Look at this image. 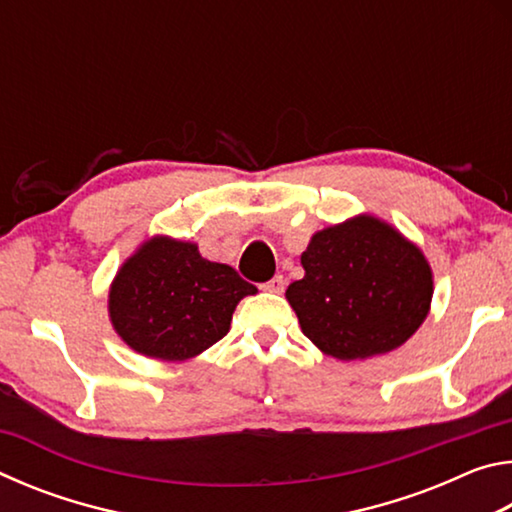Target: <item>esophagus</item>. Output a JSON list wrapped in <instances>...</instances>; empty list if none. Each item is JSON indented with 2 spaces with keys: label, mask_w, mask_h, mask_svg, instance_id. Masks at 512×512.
I'll return each mask as SVG.
<instances>
[{
  "label": "esophagus",
  "mask_w": 512,
  "mask_h": 512,
  "mask_svg": "<svg viewBox=\"0 0 512 512\" xmlns=\"http://www.w3.org/2000/svg\"><path fill=\"white\" fill-rule=\"evenodd\" d=\"M284 287H287V280H284L282 275H275L273 280H268L264 284V291H268V293H282Z\"/></svg>",
  "instance_id": "34e87169"
}]
</instances>
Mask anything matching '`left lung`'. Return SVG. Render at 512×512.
<instances>
[{
  "label": "left lung",
  "mask_w": 512,
  "mask_h": 512,
  "mask_svg": "<svg viewBox=\"0 0 512 512\" xmlns=\"http://www.w3.org/2000/svg\"><path fill=\"white\" fill-rule=\"evenodd\" d=\"M287 300L302 334L339 361L393 352L418 332L433 298L422 250L391 223L357 214L318 230Z\"/></svg>",
  "instance_id": "8db88e82"
}]
</instances>
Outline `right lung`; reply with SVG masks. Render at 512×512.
Returning a JSON list of instances; mask_svg holds the SVG:
<instances>
[{
	"label": "right lung",
	"instance_id": "obj_1",
	"mask_svg": "<svg viewBox=\"0 0 512 512\" xmlns=\"http://www.w3.org/2000/svg\"><path fill=\"white\" fill-rule=\"evenodd\" d=\"M257 289L192 241L153 235L119 266L108 291L112 329L128 348L176 363L221 341L239 300Z\"/></svg>",
	"mask_w": 512,
	"mask_h": 512
}]
</instances>
